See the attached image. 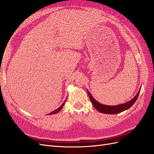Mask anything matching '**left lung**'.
Wrapping results in <instances>:
<instances>
[{"label": "left lung", "instance_id": "obj_1", "mask_svg": "<svg viewBox=\"0 0 154 154\" xmlns=\"http://www.w3.org/2000/svg\"><path fill=\"white\" fill-rule=\"evenodd\" d=\"M87 93L88 94V96H89V98L91 100V101L92 104L93 105V106H94L99 112H100L101 113L108 114H116L122 112H123L124 110H127L129 108H130V107L134 104L135 102L136 101L139 93H140V90L139 91L137 94L134 97V98H132L130 101L127 102V103L117 105H111V106L103 105L99 103L98 101H97L94 97H92V96L91 94V93L88 92V91H87Z\"/></svg>", "mask_w": 154, "mask_h": 154}]
</instances>
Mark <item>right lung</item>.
Returning a JSON list of instances; mask_svg holds the SVG:
<instances>
[{
  "label": "right lung",
  "mask_w": 154,
  "mask_h": 154,
  "mask_svg": "<svg viewBox=\"0 0 154 154\" xmlns=\"http://www.w3.org/2000/svg\"><path fill=\"white\" fill-rule=\"evenodd\" d=\"M66 100H65V101L63 102V103H62V105L60 106L59 108H58L57 109H56L55 110H54V111H53V112H50L49 114H48V115H51V114H57V113H58V112H59L61 110V109L63 108V105H64V104H65V103H66Z\"/></svg>",
  "instance_id": "right-lung-1"
}]
</instances>
